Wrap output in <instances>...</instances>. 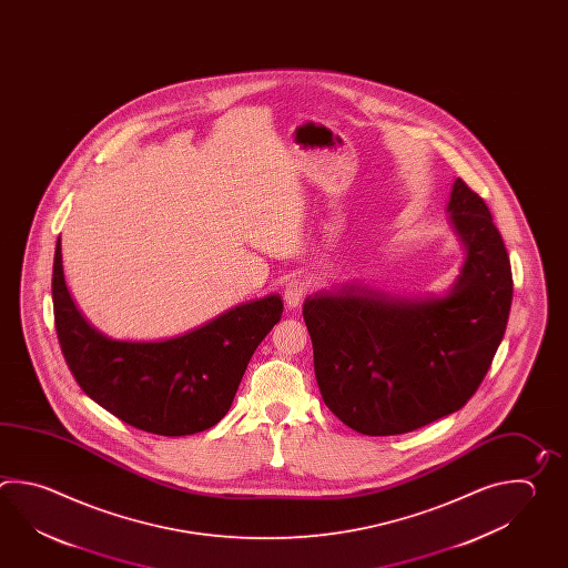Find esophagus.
Wrapping results in <instances>:
<instances>
[{
  "mask_svg": "<svg viewBox=\"0 0 568 568\" xmlns=\"http://www.w3.org/2000/svg\"><path fill=\"white\" fill-rule=\"evenodd\" d=\"M307 281L305 278H291L290 283L285 285L283 291V300L287 303V307H297L302 303L305 293H307Z\"/></svg>",
  "mask_w": 568,
  "mask_h": 568,
  "instance_id": "esophagus-1",
  "label": "esophagus"
}]
</instances>
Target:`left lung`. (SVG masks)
I'll return each mask as SVG.
<instances>
[{"instance_id":"left-lung-1","label":"left lung","mask_w":568,"mask_h":568,"mask_svg":"<svg viewBox=\"0 0 568 568\" xmlns=\"http://www.w3.org/2000/svg\"><path fill=\"white\" fill-rule=\"evenodd\" d=\"M449 212L467 258L445 297L349 285L303 305L324 403L362 435H403L459 410L498 352L514 291L506 244L484 197L462 178Z\"/></svg>"}]
</instances>
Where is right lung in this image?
Segmentation results:
<instances>
[{
	"instance_id": "add662e5",
	"label": "right lung",
	"mask_w": 568,
	"mask_h": 568,
	"mask_svg": "<svg viewBox=\"0 0 568 568\" xmlns=\"http://www.w3.org/2000/svg\"><path fill=\"white\" fill-rule=\"evenodd\" d=\"M52 302L60 349L82 393L131 427L163 437L206 430L229 413L248 359L283 312L281 297L268 295L165 342L109 339L70 300L60 239Z\"/></svg>"
}]
</instances>
